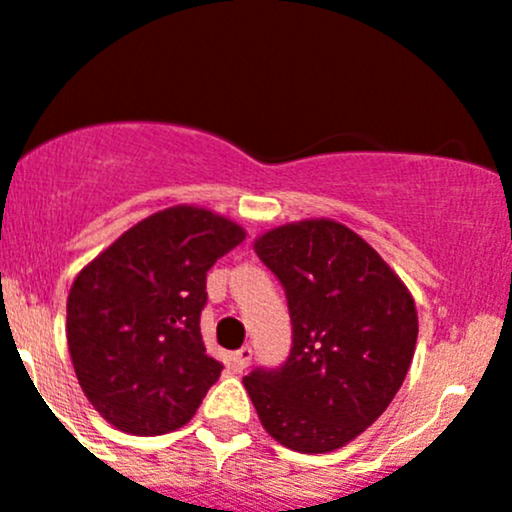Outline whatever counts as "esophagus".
Instances as JSON below:
<instances>
[{"label": "esophagus", "mask_w": 512, "mask_h": 512, "mask_svg": "<svg viewBox=\"0 0 512 512\" xmlns=\"http://www.w3.org/2000/svg\"><path fill=\"white\" fill-rule=\"evenodd\" d=\"M250 361H252L250 346H243V349H238L236 354H233V366H236V370H245L250 366Z\"/></svg>", "instance_id": "esophagus-1"}]
</instances>
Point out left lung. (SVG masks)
Returning a JSON list of instances; mask_svg holds the SVG:
<instances>
[{"label":"left lung","mask_w":512,"mask_h":512,"mask_svg":"<svg viewBox=\"0 0 512 512\" xmlns=\"http://www.w3.org/2000/svg\"><path fill=\"white\" fill-rule=\"evenodd\" d=\"M257 257L284 286L293 344L243 378L264 431L298 452H332L378 419L414 356V298L363 238L315 219L264 233Z\"/></svg>","instance_id":"1"}]
</instances>
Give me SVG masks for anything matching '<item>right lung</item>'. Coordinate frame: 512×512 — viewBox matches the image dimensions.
Segmentation results:
<instances>
[{
	"mask_svg": "<svg viewBox=\"0 0 512 512\" xmlns=\"http://www.w3.org/2000/svg\"><path fill=\"white\" fill-rule=\"evenodd\" d=\"M245 231L197 207L139 221L81 269L67 301V344L81 390L134 436L185 426L219 380L199 317L207 272Z\"/></svg>",
	"mask_w": 512,
	"mask_h": 512,
	"instance_id": "1",
	"label": "right lung"
}]
</instances>
